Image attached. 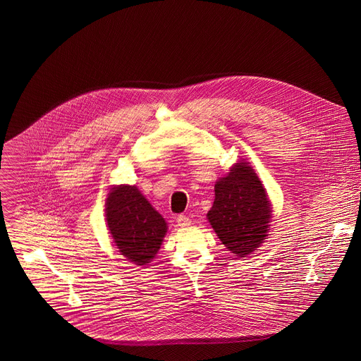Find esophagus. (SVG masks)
I'll return each instance as SVG.
<instances>
[{"mask_svg":"<svg viewBox=\"0 0 361 361\" xmlns=\"http://www.w3.org/2000/svg\"><path fill=\"white\" fill-rule=\"evenodd\" d=\"M176 221H178V226H180V227H188V226L192 224L190 217H188L186 215H179L178 219H176Z\"/></svg>","mask_w":361,"mask_h":361,"instance_id":"obj_1","label":"esophagus"}]
</instances>
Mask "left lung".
I'll use <instances>...</instances> for the list:
<instances>
[{
  "mask_svg": "<svg viewBox=\"0 0 361 361\" xmlns=\"http://www.w3.org/2000/svg\"><path fill=\"white\" fill-rule=\"evenodd\" d=\"M208 220L231 253L245 257L268 235L271 202L262 180L246 161H240L215 185V201Z\"/></svg>",
  "mask_w": 361,
  "mask_h": 361,
  "instance_id": "8db88e82",
  "label": "left lung"
}]
</instances>
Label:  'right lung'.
<instances>
[{"instance_id": "1", "label": "right lung", "mask_w": 361, "mask_h": 361, "mask_svg": "<svg viewBox=\"0 0 361 361\" xmlns=\"http://www.w3.org/2000/svg\"><path fill=\"white\" fill-rule=\"evenodd\" d=\"M109 233L121 255L134 264L150 263L167 233V223L137 186H114L105 204Z\"/></svg>"}]
</instances>
